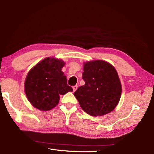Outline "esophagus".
Segmentation results:
<instances>
[{"mask_svg":"<svg viewBox=\"0 0 154 154\" xmlns=\"http://www.w3.org/2000/svg\"><path fill=\"white\" fill-rule=\"evenodd\" d=\"M77 88H78V86L77 85H74L73 87H72V89H73V92H75V91L77 90Z\"/></svg>","mask_w":154,"mask_h":154,"instance_id":"34e87169","label":"esophagus"}]
</instances>
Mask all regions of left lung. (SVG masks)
Wrapping results in <instances>:
<instances>
[{"instance_id":"1","label":"left lung","mask_w":154,"mask_h":154,"mask_svg":"<svg viewBox=\"0 0 154 154\" xmlns=\"http://www.w3.org/2000/svg\"><path fill=\"white\" fill-rule=\"evenodd\" d=\"M82 79L85 85L74 92L81 107L92 116H101L116 107L122 85L115 68L109 62L93 60L83 63Z\"/></svg>"}]
</instances>
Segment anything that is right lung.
<instances>
[{
    "label": "right lung",
    "instance_id": "right-lung-1",
    "mask_svg": "<svg viewBox=\"0 0 154 154\" xmlns=\"http://www.w3.org/2000/svg\"><path fill=\"white\" fill-rule=\"evenodd\" d=\"M65 62L47 58L36 64L25 80V93L33 106L41 111H49L59 103L60 95L72 92L62 71Z\"/></svg>",
    "mask_w": 154,
    "mask_h": 154
}]
</instances>
